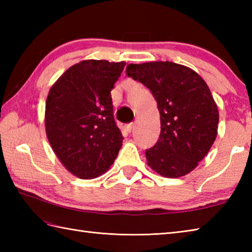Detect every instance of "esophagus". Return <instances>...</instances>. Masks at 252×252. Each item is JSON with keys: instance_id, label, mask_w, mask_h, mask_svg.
Instances as JSON below:
<instances>
[{"instance_id": "esophagus-1", "label": "esophagus", "mask_w": 252, "mask_h": 252, "mask_svg": "<svg viewBox=\"0 0 252 252\" xmlns=\"http://www.w3.org/2000/svg\"><path fill=\"white\" fill-rule=\"evenodd\" d=\"M133 126H134V125H133V123H129V125H126V132H131L132 131V129H133Z\"/></svg>"}]
</instances>
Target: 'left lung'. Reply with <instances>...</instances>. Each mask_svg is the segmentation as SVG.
Wrapping results in <instances>:
<instances>
[{
  "mask_svg": "<svg viewBox=\"0 0 252 252\" xmlns=\"http://www.w3.org/2000/svg\"><path fill=\"white\" fill-rule=\"evenodd\" d=\"M126 74L151 91L160 112L159 140L145 152L148 165L164 178L189 173L218 134L219 111L207 83L172 62L130 63Z\"/></svg>",
  "mask_w": 252,
  "mask_h": 252,
  "instance_id": "1",
  "label": "left lung"
}]
</instances>
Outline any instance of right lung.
Returning a JSON list of instances; mask_svg holds the SVG:
<instances>
[{
	"label": "right lung",
	"instance_id": "obj_1",
	"mask_svg": "<svg viewBox=\"0 0 252 252\" xmlns=\"http://www.w3.org/2000/svg\"><path fill=\"white\" fill-rule=\"evenodd\" d=\"M125 66V62H80L57 80L47 95V138L61 162L80 179L105 173L122 146L110 92Z\"/></svg>",
	"mask_w": 252,
	"mask_h": 252
}]
</instances>
